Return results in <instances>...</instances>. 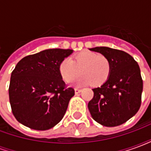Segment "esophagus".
<instances>
[{
    "label": "esophagus",
    "mask_w": 151,
    "mask_h": 151,
    "mask_svg": "<svg viewBox=\"0 0 151 151\" xmlns=\"http://www.w3.org/2000/svg\"><path fill=\"white\" fill-rule=\"evenodd\" d=\"M74 91H75L76 95H78V94H79L80 92L82 91V90H81V89H78V88H75L74 89Z\"/></svg>",
    "instance_id": "esophagus-1"
}]
</instances>
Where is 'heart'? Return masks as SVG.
<instances>
[{"instance_id":"b5f03b06","label":"heart","mask_w":151,"mask_h":151,"mask_svg":"<svg viewBox=\"0 0 151 151\" xmlns=\"http://www.w3.org/2000/svg\"><path fill=\"white\" fill-rule=\"evenodd\" d=\"M79 71H78V70ZM59 72L66 82L76 81L78 86L91 84L94 86L104 84L111 73V63L106 56L91 51H82L73 56L72 60L64 59L60 63Z\"/></svg>"}]
</instances>
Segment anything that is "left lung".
<instances>
[{
	"instance_id": "left-lung-1",
	"label": "left lung",
	"mask_w": 151,
	"mask_h": 151,
	"mask_svg": "<svg viewBox=\"0 0 151 151\" xmlns=\"http://www.w3.org/2000/svg\"><path fill=\"white\" fill-rule=\"evenodd\" d=\"M91 51L101 53L111 63V73L100 86L92 89L94 97L88 103L92 118L104 126L125 123L139 110L143 82L139 65L129 54L108 47Z\"/></svg>"
}]
</instances>
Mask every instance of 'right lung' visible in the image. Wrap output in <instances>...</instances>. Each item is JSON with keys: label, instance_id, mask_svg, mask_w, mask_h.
I'll return each instance as SVG.
<instances>
[{"label": "right lung", "instance_id": "1", "mask_svg": "<svg viewBox=\"0 0 151 151\" xmlns=\"http://www.w3.org/2000/svg\"><path fill=\"white\" fill-rule=\"evenodd\" d=\"M72 53L71 49H46L25 56L17 64L10 77L9 96L19 123L47 130L62 120L74 90L66 88L59 65Z\"/></svg>", "mask_w": 151, "mask_h": 151}]
</instances>
